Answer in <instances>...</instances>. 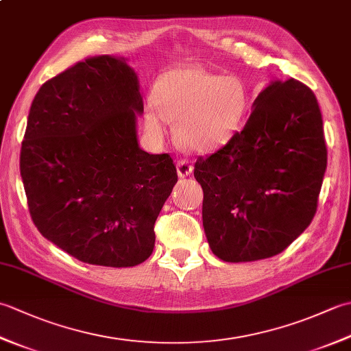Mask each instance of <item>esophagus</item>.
Listing matches in <instances>:
<instances>
[{
	"label": "esophagus",
	"mask_w": 351,
	"mask_h": 351,
	"mask_svg": "<svg viewBox=\"0 0 351 351\" xmlns=\"http://www.w3.org/2000/svg\"><path fill=\"white\" fill-rule=\"evenodd\" d=\"M176 169H178V175H180L181 178H185V176H189L191 171H193V164L190 162V160L182 158V160L178 161Z\"/></svg>",
	"instance_id": "esophagus-1"
}]
</instances>
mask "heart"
I'll return each instance as SVG.
<instances>
[{
    "instance_id": "obj_1",
    "label": "heart",
    "mask_w": 351,
    "mask_h": 351,
    "mask_svg": "<svg viewBox=\"0 0 351 351\" xmlns=\"http://www.w3.org/2000/svg\"><path fill=\"white\" fill-rule=\"evenodd\" d=\"M249 99L240 78L199 68L173 69L156 81L154 104L146 107L145 121L152 132L162 130V117L173 121L180 143L195 151H210L241 128Z\"/></svg>"
}]
</instances>
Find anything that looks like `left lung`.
I'll return each mask as SVG.
<instances>
[{"mask_svg":"<svg viewBox=\"0 0 351 351\" xmlns=\"http://www.w3.org/2000/svg\"><path fill=\"white\" fill-rule=\"evenodd\" d=\"M326 166L314 92L294 78L274 81L253 102L243 130L195 162L214 255L252 263L285 250L314 219Z\"/></svg>","mask_w":351,"mask_h":351,"instance_id":"left-lung-1","label":"left lung"}]
</instances>
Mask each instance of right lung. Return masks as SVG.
Here are the masks:
<instances>
[{"mask_svg": "<svg viewBox=\"0 0 351 351\" xmlns=\"http://www.w3.org/2000/svg\"><path fill=\"white\" fill-rule=\"evenodd\" d=\"M137 75L123 60L87 57L43 83L29 108L19 169L39 232L81 263L134 267L178 181L169 154L137 143Z\"/></svg>", "mask_w": 351, "mask_h": 351, "instance_id": "obj_1", "label": "right lung"}]
</instances>
